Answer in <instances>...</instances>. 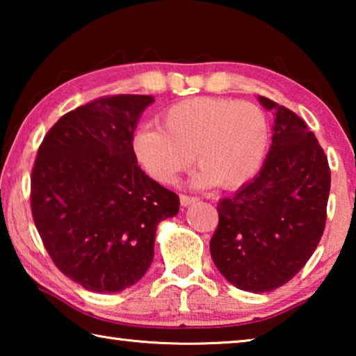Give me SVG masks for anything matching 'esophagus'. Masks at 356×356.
Listing matches in <instances>:
<instances>
[{
  "mask_svg": "<svg viewBox=\"0 0 356 356\" xmlns=\"http://www.w3.org/2000/svg\"><path fill=\"white\" fill-rule=\"evenodd\" d=\"M197 201L196 196H186V195H180V204L182 207H188L191 204H195Z\"/></svg>",
  "mask_w": 356,
  "mask_h": 356,
  "instance_id": "esophagus-1",
  "label": "esophagus"
}]
</instances>
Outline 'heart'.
<instances>
[{
  "mask_svg": "<svg viewBox=\"0 0 356 356\" xmlns=\"http://www.w3.org/2000/svg\"><path fill=\"white\" fill-rule=\"evenodd\" d=\"M161 127L136 130L131 149L150 177L171 184L191 160L201 168L193 185L232 188L262 166L270 144V120L261 106L245 100L193 97L160 114Z\"/></svg>",
  "mask_w": 356,
  "mask_h": 356,
  "instance_id": "heart-1",
  "label": "heart"
}]
</instances>
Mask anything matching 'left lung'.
Here are the masks:
<instances>
[{
  "label": "left lung",
  "instance_id": "1",
  "mask_svg": "<svg viewBox=\"0 0 356 356\" xmlns=\"http://www.w3.org/2000/svg\"><path fill=\"white\" fill-rule=\"evenodd\" d=\"M275 111L272 146L257 176L218 202L210 254L242 291L286 284L316 251L327 221L331 174L327 155L305 120L259 95Z\"/></svg>",
  "mask_w": 356,
  "mask_h": 356
}]
</instances>
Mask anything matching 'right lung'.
<instances>
[{
  "mask_svg": "<svg viewBox=\"0 0 356 356\" xmlns=\"http://www.w3.org/2000/svg\"><path fill=\"white\" fill-rule=\"evenodd\" d=\"M152 95H111L78 106L48 130L31 176V210L61 272L99 293L136 284L154 259L160 221L179 196L144 172L131 140Z\"/></svg>",
  "mask_w": 356,
  "mask_h": 356,
  "instance_id": "add662e5",
  "label": "right lung"
}]
</instances>
